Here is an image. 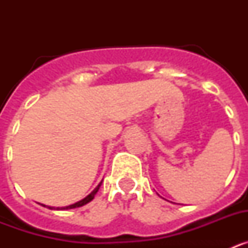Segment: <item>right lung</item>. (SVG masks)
I'll return each mask as SVG.
<instances>
[{"label":"right lung","mask_w":248,"mask_h":248,"mask_svg":"<svg viewBox=\"0 0 248 248\" xmlns=\"http://www.w3.org/2000/svg\"><path fill=\"white\" fill-rule=\"evenodd\" d=\"M100 185H102V183H99V185H98L97 187H95V189H94L93 191H92L91 194L88 195V196H87V198L83 199V200L78 201V202L73 203V205L65 206V207H57V210H69V209H76V207H80V206L85 205V203L91 202V201L93 200V199H94V196H95V194H97V192H98V190H99ZM43 206H45V205H43ZM48 209H54V207H50V206H48Z\"/></svg>","instance_id":"1"}]
</instances>
